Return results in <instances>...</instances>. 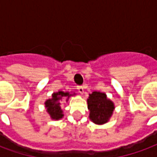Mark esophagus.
<instances>
[{
  "label": "esophagus",
  "mask_w": 157,
  "mask_h": 157,
  "mask_svg": "<svg viewBox=\"0 0 157 157\" xmlns=\"http://www.w3.org/2000/svg\"><path fill=\"white\" fill-rule=\"evenodd\" d=\"M77 89H78V91L80 93H82V94L84 93V87H83L82 86H77Z\"/></svg>",
  "instance_id": "obj_1"
}]
</instances>
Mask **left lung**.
Here are the masks:
<instances>
[{
    "label": "left lung",
    "instance_id": "obj_1",
    "mask_svg": "<svg viewBox=\"0 0 157 157\" xmlns=\"http://www.w3.org/2000/svg\"><path fill=\"white\" fill-rule=\"evenodd\" d=\"M87 108L90 111V120L96 124L102 125L109 121L115 106L113 101L108 98L106 93L95 91L89 94Z\"/></svg>",
    "mask_w": 157,
    "mask_h": 157
}]
</instances>
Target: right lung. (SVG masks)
Wrapping results in <instances>:
<instances>
[{
  "label": "right lung",
  "instance_id": "obj_1",
  "mask_svg": "<svg viewBox=\"0 0 157 157\" xmlns=\"http://www.w3.org/2000/svg\"><path fill=\"white\" fill-rule=\"evenodd\" d=\"M75 93L74 92L73 94L70 93L69 92H62V91H58L57 92H54L52 94L51 98L47 99L44 102L46 111L48 113L50 118L53 120H59L60 118L64 117L63 114V110L61 109V102L64 98L67 102L70 98V97L75 96Z\"/></svg>",
  "mask_w": 157,
  "mask_h": 157
}]
</instances>
